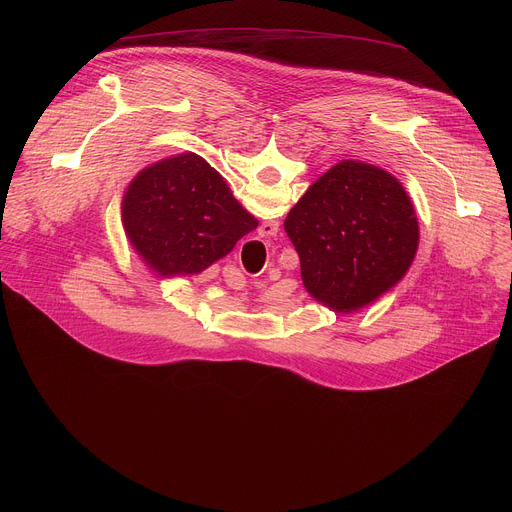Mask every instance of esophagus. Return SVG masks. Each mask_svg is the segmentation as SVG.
Instances as JSON below:
<instances>
[{
    "instance_id": "obj_1",
    "label": "esophagus",
    "mask_w": 512,
    "mask_h": 512,
    "mask_svg": "<svg viewBox=\"0 0 512 512\" xmlns=\"http://www.w3.org/2000/svg\"><path fill=\"white\" fill-rule=\"evenodd\" d=\"M277 231H279V223H275V221L263 223V225L259 227V235H261V237H275Z\"/></svg>"
}]
</instances>
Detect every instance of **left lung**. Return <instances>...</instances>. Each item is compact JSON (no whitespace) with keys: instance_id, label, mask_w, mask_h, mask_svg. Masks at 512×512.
<instances>
[{"instance_id":"1","label":"left lung","mask_w":512,"mask_h":512,"mask_svg":"<svg viewBox=\"0 0 512 512\" xmlns=\"http://www.w3.org/2000/svg\"><path fill=\"white\" fill-rule=\"evenodd\" d=\"M283 229L294 243L308 294L334 312L379 300L411 267L419 225L401 182L389 172L342 160L289 210Z\"/></svg>"}]
</instances>
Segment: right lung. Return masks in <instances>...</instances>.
I'll list each match as a JSON object with an SVG mask.
<instances>
[{"label":"right lung","mask_w":512,"mask_h":512,"mask_svg":"<svg viewBox=\"0 0 512 512\" xmlns=\"http://www.w3.org/2000/svg\"><path fill=\"white\" fill-rule=\"evenodd\" d=\"M121 216L135 251L162 277L202 273L259 225L225 178L190 152L141 170Z\"/></svg>","instance_id":"1"}]
</instances>
